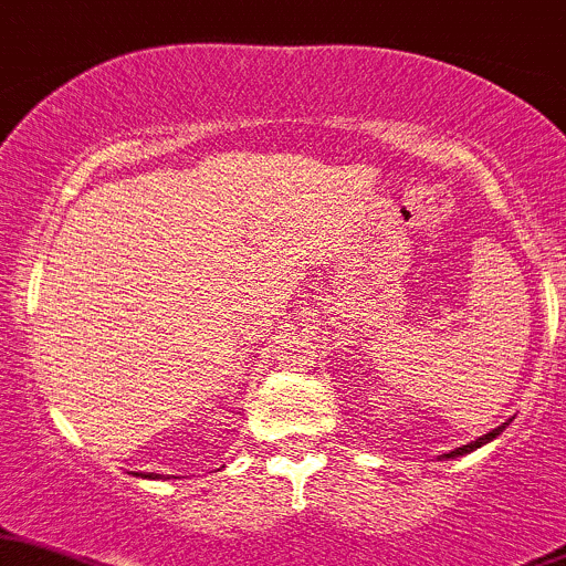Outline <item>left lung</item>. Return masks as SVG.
I'll return each instance as SVG.
<instances>
[{
    "instance_id": "obj_1",
    "label": "left lung",
    "mask_w": 566,
    "mask_h": 566,
    "mask_svg": "<svg viewBox=\"0 0 566 566\" xmlns=\"http://www.w3.org/2000/svg\"><path fill=\"white\" fill-rule=\"evenodd\" d=\"M506 424H510V419H506V422H501L499 428H493L491 433H485V436H480V439H476V441H471V444H463V447H458V450L444 452V455H439V460H452V458H460V455H469V452H474V450H480V447L491 444V441L496 439V436L504 433Z\"/></svg>"
}]
</instances>
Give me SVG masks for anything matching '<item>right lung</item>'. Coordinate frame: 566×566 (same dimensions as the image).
<instances>
[{"instance_id":"add662e5","label":"right lung","mask_w":566,"mask_h":566,"mask_svg":"<svg viewBox=\"0 0 566 566\" xmlns=\"http://www.w3.org/2000/svg\"><path fill=\"white\" fill-rule=\"evenodd\" d=\"M136 476H142V480H168V476H163V474H149V471H136Z\"/></svg>"}]
</instances>
